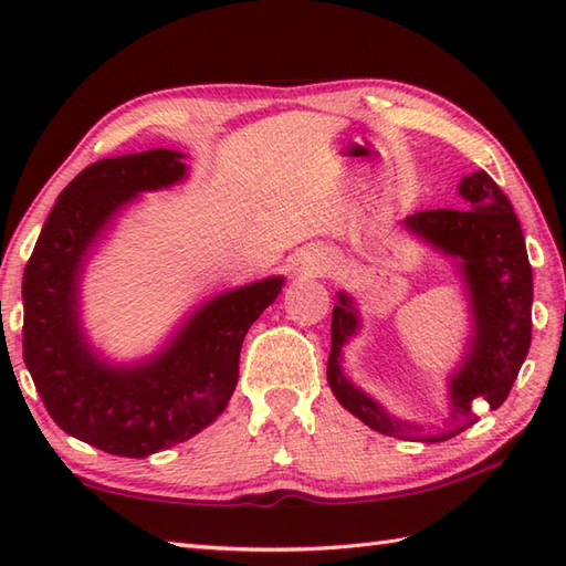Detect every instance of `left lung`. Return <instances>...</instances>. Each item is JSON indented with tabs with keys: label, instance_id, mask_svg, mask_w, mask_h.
I'll list each match as a JSON object with an SVG mask.
<instances>
[{
	"label": "left lung",
	"instance_id": "1",
	"mask_svg": "<svg viewBox=\"0 0 566 566\" xmlns=\"http://www.w3.org/2000/svg\"><path fill=\"white\" fill-rule=\"evenodd\" d=\"M460 195L467 209H430L406 219L408 231L457 260L472 302L474 333L460 369L448 381L450 420L444 428L423 436V426L389 416L343 375V345L357 333L359 314L345 292L333 308L328 384L343 408L381 436L423 442L460 436L476 423L479 408L506 401L531 350L533 270L518 216L484 170L462 177Z\"/></svg>",
	"mask_w": 566,
	"mask_h": 566
}]
</instances>
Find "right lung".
Masks as SVG:
<instances>
[{
    "label": "right lung",
    "mask_w": 566,
    "mask_h": 566,
    "mask_svg": "<svg viewBox=\"0 0 566 566\" xmlns=\"http://www.w3.org/2000/svg\"><path fill=\"white\" fill-rule=\"evenodd\" d=\"M167 148L94 163L60 191L23 270V363L67 436L109 454L148 457L213 423L231 401L245 333L280 296L268 276L201 304L158 355L109 365L80 326V276L106 226L140 191L182 182Z\"/></svg>",
    "instance_id": "1"
}]
</instances>
